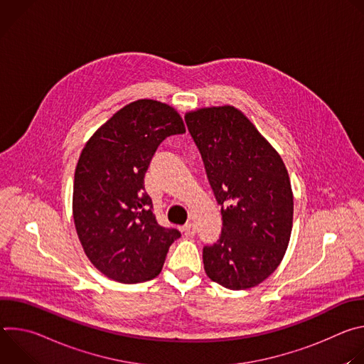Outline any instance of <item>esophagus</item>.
<instances>
[{
    "instance_id": "34e87169",
    "label": "esophagus",
    "mask_w": 364,
    "mask_h": 364,
    "mask_svg": "<svg viewBox=\"0 0 364 364\" xmlns=\"http://www.w3.org/2000/svg\"><path fill=\"white\" fill-rule=\"evenodd\" d=\"M181 230H183V233H184L186 236H193V235H196V225L190 222V223H187Z\"/></svg>"
}]
</instances>
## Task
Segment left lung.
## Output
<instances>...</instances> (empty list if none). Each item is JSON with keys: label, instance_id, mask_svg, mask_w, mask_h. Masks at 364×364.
<instances>
[{"label": "left lung", "instance_id": "8db88e82", "mask_svg": "<svg viewBox=\"0 0 364 364\" xmlns=\"http://www.w3.org/2000/svg\"><path fill=\"white\" fill-rule=\"evenodd\" d=\"M186 124L222 212V235L203 247L204 271L229 289L265 281L289 243L294 196L275 148L235 107L201 108Z\"/></svg>", "mask_w": 364, "mask_h": 364}]
</instances>
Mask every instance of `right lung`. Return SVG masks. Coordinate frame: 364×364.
I'll return each mask as SVG.
<instances>
[{
    "mask_svg": "<svg viewBox=\"0 0 364 364\" xmlns=\"http://www.w3.org/2000/svg\"><path fill=\"white\" fill-rule=\"evenodd\" d=\"M167 103L139 99L119 109L86 142L73 184V219L82 247L103 275L136 284L157 277L177 229L159 225L144 177L170 135L184 134Z\"/></svg>",
    "mask_w": 364,
    "mask_h": 364,
    "instance_id": "1",
    "label": "right lung"
}]
</instances>
